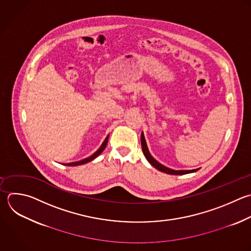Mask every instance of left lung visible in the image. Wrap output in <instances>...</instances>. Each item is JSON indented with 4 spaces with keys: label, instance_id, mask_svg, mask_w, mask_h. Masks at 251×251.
<instances>
[{
    "label": "left lung",
    "instance_id": "obj_1",
    "mask_svg": "<svg viewBox=\"0 0 251 251\" xmlns=\"http://www.w3.org/2000/svg\"><path fill=\"white\" fill-rule=\"evenodd\" d=\"M141 147H142L143 154H144L145 158L147 159V161H148L154 168H156L157 170H159V171H161V172H164V173L170 174V175H185V174H189V173H193V172L198 171V169L190 170V171H175V170L169 169V168L163 166L162 164H160L159 162H157V161L150 155V153H149V150H148V148H147V144H146V141H145L143 132L141 133Z\"/></svg>",
    "mask_w": 251,
    "mask_h": 251
}]
</instances>
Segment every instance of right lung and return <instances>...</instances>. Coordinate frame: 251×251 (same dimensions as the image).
Listing matches in <instances>:
<instances>
[{
  "instance_id": "obj_1",
  "label": "right lung",
  "mask_w": 251,
  "mask_h": 251,
  "mask_svg": "<svg viewBox=\"0 0 251 251\" xmlns=\"http://www.w3.org/2000/svg\"><path fill=\"white\" fill-rule=\"evenodd\" d=\"M108 138H109V135L105 138V140H104V142L102 143V145L100 146V148L94 153V154H92L90 157H88V158H85V159H83V160H81V161H78V162H73V163H68V164H66V166H78V165H82V164H85V163H87V162H90V161H92L93 159H95L97 156H99L102 152H103V150L106 148V146H107V143H108Z\"/></svg>"
}]
</instances>
